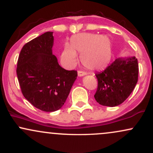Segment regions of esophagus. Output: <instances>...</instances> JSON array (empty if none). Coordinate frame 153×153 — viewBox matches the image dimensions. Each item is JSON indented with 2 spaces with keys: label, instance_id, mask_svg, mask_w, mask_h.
I'll return each instance as SVG.
<instances>
[{
  "label": "esophagus",
  "instance_id": "obj_1",
  "mask_svg": "<svg viewBox=\"0 0 153 153\" xmlns=\"http://www.w3.org/2000/svg\"><path fill=\"white\" fill-rule=\"evenodd\" d=\"M86 75V73H85V72H82V71H78V77H82L84 76V75Z\"/></svg>",
  "mask_w": 153,
  "mask_h": 153
}]
</instances>
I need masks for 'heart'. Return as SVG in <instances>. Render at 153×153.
<instances>
[{
  "instance_id": "1",
  "label": "heart",
  "mask_w": 153,
  "mask_h": 153,
  "mask_svg": "<svg viewBox=\"0 0 153 153\" xmlns=\"http://www.w3.org/2000/svg\"><path fill=\"white\" fill-rule=\"evenodd\" d=\"M80 54V60L84 66L92 71L106 68L113 55L112 42L107 35L80 33L73 35L69 45L64 47L61 60L67 67L74 66L77 54Z\"/></svg>"
}]
</instances>
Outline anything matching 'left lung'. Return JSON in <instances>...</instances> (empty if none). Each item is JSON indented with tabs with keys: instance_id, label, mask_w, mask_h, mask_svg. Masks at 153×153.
<instances>
[{
	"instance_id": "1",
	"label": "left lung",
	"mask_w": 153,
	"mask_h": 153,
	"mask_svg": "<svg viewBox=\"0 0 153 153\" xmlns=\"http://www.w3.org/2000/svg\"><path fill=\"white\" fill-rule=\"evenodd\" d=\"M138 62L135 57H119L104 71L96 74L98 88L94 98L102 106L121 104L134 90L138 80Z\"/></svg>"
}]
</instances>
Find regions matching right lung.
Here are the masks:
<instances>
[{"instance_id": "add662e5", "label": "right lung", "mask_w": 153, "mask_h": 153, "mask_svg": "<svg viewBox=\"0 0 153 153\" xmlns=\"http://www.w3.org/2000/svg\"><path fill=\"white\" fill-rule=\"evenodd\" d=\"M53 45V32H45L23 47L17 62L23 95L34 107L47 112L62 108L78 76L77 71L59 65L52 54Z\"/></svg>"}]
</instances>
